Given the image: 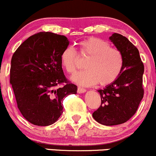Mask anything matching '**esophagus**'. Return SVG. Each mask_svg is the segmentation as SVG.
Instances as JSON below:
<instances>
[{
  "label": "esophagus",
  "mask_w": 156,
  "mask_h": 156,
  "mask_svg": "<svg viewBox=\"0 0 156 156\" xmlns=\"http://www.w3.org/2000/svg\"><path fill=\"white\" fill-rule=\"evenodd\" d=\"M86 91V89H84V88L83 87H78L77 88V92L79 93H83V92H85Z\"/></svg>",
  "instance_id": "34e87169"
}]
</instances>
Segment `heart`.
I'll use <instances>...</instances> for the list:
<instances>
[{"instance_id": "1", "label": "heart", "mask_w": 156, "mask_h": 156, "mask_svg": "<svg viewBox=\"0 0 156 156\" xmlns=\"http://www.w3.org/2000/svg\"><path fill=\"white\" fill-rule=\"evenodd\" d=\"M79 54L88 58L85 63L86 70L72 77L75 83L82 86H92L98 83L105 86L115 82L122 72L124 58L121 51L112 48L108 41L90 37L80 41ZM61 63L64 70L73 74L80 65L78 55L71 47H67L61 55Z\"/></svg>"}]
</instances>
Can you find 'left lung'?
<instances>
[{
    "label": "left lung",
    "mask_w": 156,
    "mask_h": 156,
    "mask_svg": "<svg viewBox=\"0 0 156 156\" xmlns=\"http://www.w3.org/2000/svg\"><path fill=\"white\" fill-rule=\"evenodd\" d=\"M124 58V65L118 78L98 91L101 105L92 113L94 119L106 126L124 124L136 112L144 95V65L138 49L125 36L114 33L110 37Z\"/></svg>",
    "instance_id": "left-lung-1"
}]
</instances>
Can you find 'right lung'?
<instances>
[{
	"mask_svg": "<svg viewBox=\"0 0 156 156\" xmlns=\"http://www.w3.org/2000/svg\"><path fill=\"white\" fill-rule=\"evenodd\" d=\"M68 45L64 35L41 32L29 37L12 56L10 83L17 107L34 125L56 122L63 113V98L76 93L77 86L66 78L61 63Z\"/></svg>",
	"mask_w": 156,
	"mask_h": 156,
	"instance_id": "obj_1",
	"label": "right lung"
}]
</instances>
